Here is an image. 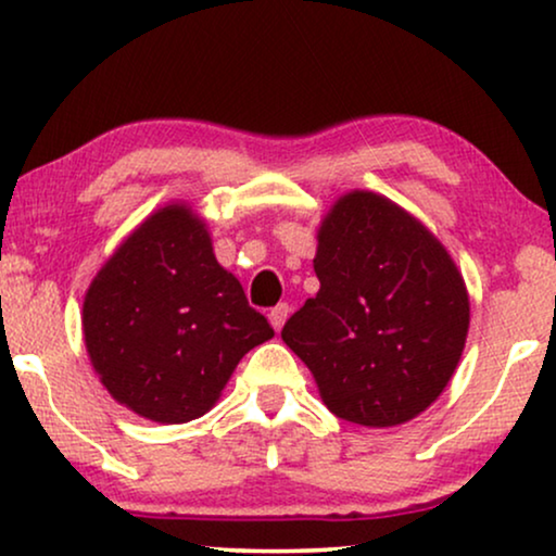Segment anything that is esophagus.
Wrapping results in <instances>:
<instances>
[{
  "label": "esophagus",
  "instance_id": "esophagus-1",
  "mask_svg": "<svg viewBox=\"0 0 556 556\" xmlns=\"http://www.w3.org/2000/svg\"><path fill=\"white\" fill-rule=\"evenodd\" d=\"M288 314H291V308H288V303H278L276 308H270V314H268V321H270L273 329L280 331V326L286 324Z\"/></svg>",
  "mask_w": 556,
  "mask_h": 556
}]
</instances>
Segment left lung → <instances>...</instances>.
Returning a JSON list of instances; mask_svg holds the SVG:
<instances>
[{"mask_svg": "<svg viewBox=\"0 0 556 556\" xmlns=\"http://www.w3.org/2000/svg\"><path fill=\"white\" fill-rule=\"evenodd\" d=\"M316 299L280 337L324 405L364 428L425 413L458 367L470 324L460 270L420 219L382 194H341L318 227Z\"/></svg>", "mask_w": 556, "mask_h": 556, "instance_id": "left-lung-1", "label": "left lung"}]
</instances>
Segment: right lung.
<instances>
[{
  "mask_svg": "<svg viewBox=\"0 0 556 556\" xmlns=\"http://www.w3.org/2000/svg\"><path fill=\"white\" fill-rule=\"evenodd\" d=\"M83 339L118 405L179 425L215 407L242 356L273 339V329L217 263L192 204L172 202L151 212L90 280Z\"/></svg>",
  "mask_w": 556,
  "mask_h": 556,
  "instance_id": "right-lung-1",
  "label": "right lung"
}]
</instances>
